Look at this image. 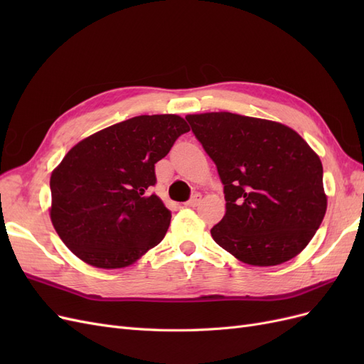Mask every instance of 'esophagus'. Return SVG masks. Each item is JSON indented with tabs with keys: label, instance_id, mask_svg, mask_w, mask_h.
<instances>
[{
	"label": "esophagus",
	"instance_id": "esophagus-1",
	"mask_svg": "<svg viewBox=\"0 0 364 364\" xmlns=\"http://www.w3.org/2000/svg\"><path fill=\"white\" fill-rule=\"evenodd\" d=\"M200 200H202V196L200 194H194L188 202H185V206H191V208L197 206V205L200 203Z\"/></svg>",
	"mask_w": 364,
	"mask_h": 364
}]
</instances>
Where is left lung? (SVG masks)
<instances>
[{"label": "left lung", "instance_id": "1", "mask_svg": "<svg viewBox=\"0 0 364 364\" xmlns=\"http://www.w3.org/2000/svg\"><path fill=\"white\" fill-rule=\"evenodd\" d=\"M215 164L226 214L215 243L250 266H278L310 243L326 213L323 168L299 134L230 112L186 115Z\"/></svg>", "mask_w": 364, "mask_h": 364}]
</instances>
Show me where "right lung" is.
Returning <instances> with one entry per match:
<instances>
[{
    "mask_svg": "<svg viewBox=\"0 0 364 364\" xmlns=\"http://www.w3.org/2000/svg\"><path fill=\"white\" fill-rule=\"evenodd\" d=\"M188 130L179 115H139L65 155L50 179V215L75 257L98 269H121L161 243L171 213L150 194L155 164Z\"/></svg>",
    "mask_w": 364,
    "mask_h": 364,
    "instance_id": "1",
    "label": "right lung"
}]
</instances>
